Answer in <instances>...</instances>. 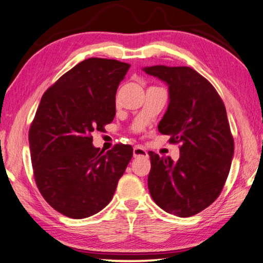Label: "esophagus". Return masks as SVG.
Wrapping results in <instances>:
<instances>
[{"label":"esophagus","instance_id":"1","mask_svg":"<svg viewBox=\"0 0 263 263\" xmlns=\"http://www.w3.org/2000/svg\"><path fill=\"white\" fill-rule=\"evenodd\" d=\"M133 155H134V157H148V153L141 147H135L134 150H133Z\"/></svg>","mask_w":263,"mask_h":263}]
</instances>
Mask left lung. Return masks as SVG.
<instances>
[{"instance_id":"1","label":"left lung","mask_w":263,"mask_h":263,"mask_svg":"<svg viewBox=\"0 0 263 263\" xmlns=\"http://www.w3.org/2000/svg\"><path fill=\"white\" fill-rule=\"evenodd\" d=\"M145 73L169 85L170 102L158 124L169 143L179 144L178 161L149 152L148 187L161 209L186 218L220 195L234 153L225 105L216 88L187 66H150Z\"/></svg>"}]
</instances>
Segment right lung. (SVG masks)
Returning a JSON list of instances; mask_svg holds the SVG:
<instances>
[{"mask_svg":"<svg viewBox=\"0 0 263 263\" xmlns=\"http://www.w3.org/2000/svg\"><path fill=\"white\" fill-rule=\"evenodd\" d=\"M130 65L88 58L77 64L43 94L29 129L33 177L49 205L68 218L101 211L113 198L133 148H94L92 133L115 116L118 86Z\"/></svg>","mask_w":263,"mask_h":263,"instance_id":"obj_1","label":"right lung"}]
</instances>
